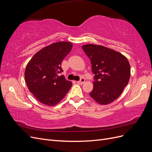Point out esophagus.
Returning a JSON list of instances; mask_svg holds the SVG:
<instances>
[{"label":"esophagus","instance_id":"1","mask_svg":"<svg viewBox=\"0 0 152 152\" xmlns=\"http://www.w3.org/2000/svg\"><path fill=\"white\" fill-rule=\"evenodd\" d=\"M84 82H85L84 78H81L80 80L79 81H78V82H77V83H78V84H82L84 83Z\"/></svg>","mask_w":152,"mask_h":152}]
</instances>
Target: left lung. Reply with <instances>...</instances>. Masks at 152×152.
I'll use <instances>...</instances> for the list:
<instances>
[{
	"label": "left lung",
	"mask_w": 152,
	"mask_h": 152,
	"mask_svg": "<svg viewBox=\"0 0 152 152\" xmlns=\"http://www.w3.org/2000/svg\"><path fill=\"white\" fill-rule=\"evenodd\" d=\"M82 48L90 59L95 75L90 96L99 104L111 103L120 96L129 80V63L121 53L102 45L86 44Z\"/></svg>",
	"instance_id": "obj_1"
}]
</instances>
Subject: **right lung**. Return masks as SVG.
I'll use <instances>...</instances> for the list:
<instances>
[{
  "instance_id": "add662e5",
  "label": "right lung",
  "mask_w": 152,
  "mask_h": 152,
  "mask_svg": "<svg viewBox=\"0 0 152 152\" xmlns=\"http://www.w3.org/2000/svg\"><path fill=\"white\" fill-rule=\"evenodd\" d=\"M73 44L58 42L44 48L33 56L26 67L25 79L30 93L44 104L54 106L65 97L72 86L59 73L61 63Z\"/></svg>"
}]
</instances>
